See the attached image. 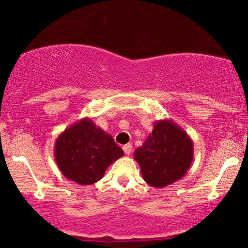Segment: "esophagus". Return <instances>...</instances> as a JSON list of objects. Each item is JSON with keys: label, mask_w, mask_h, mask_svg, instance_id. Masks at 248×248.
I'll return each instance as SVG.
<instances>
[{"label": "esophagus", "mask_w": 248, "mask_h": 248, "mask_svg": "<svg viewBox=\"0 0 248 248\" xmlns=\"http://www.w3.org/2000/svg\"><path fill=\"white\" fill-rule=\"evenodd\" d=\"M123 150H124V152H125V155H131V152H132V144L127 143V144L123 145Z\"/></svg>", "instance_id": "obj_1"}]
</instances>
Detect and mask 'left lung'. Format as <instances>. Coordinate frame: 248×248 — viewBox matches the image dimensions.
<instances>
[{
  "label": "left lung",
  "instance_id": "left-lung-1",
  "mask_svg": "<svg viewBox=\"0 0 248 248\" xmlns=\"http://www.w3.org/2000/svg\"><path fill=\"white\" fill-rule=\"evenodd\" d=\"M193 155L192 139L171 120L155 122L152 133L134 152L142 177L155 188L166 187L184 177Z\"/></svg>",
  "mask_w": 248,
  "mask_h": 248
}]
</instances>
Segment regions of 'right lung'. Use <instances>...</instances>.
I'll return each mask as SVG.
<instances>
[{
    "instance_id": "obj_1",
    "label": "right lung",
    "mask_w": 248,
    "mask_h": 248,
    "mask_svg": "<svg viewBox=\"0 0 248 248\" xmlns=\"http://www.w3.org/2000/svg\"><path fill=\"white\" fill-rule=\"evenodd\" d=\"M54 150L61 172L80 185L100 181L108 166L124 155L113 137L88 117L62 132L56 139Z\"/></svg>"
}]
</instances>
